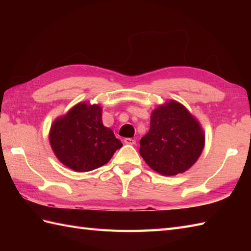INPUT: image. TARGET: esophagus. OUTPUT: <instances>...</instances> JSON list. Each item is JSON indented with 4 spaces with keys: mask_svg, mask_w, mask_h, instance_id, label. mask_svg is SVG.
Instances as JSON below:
<instances>
[{
    "mask_svg": "<svg viewBox=\"0 0 251 251\" xmlns=\"http://www.w3.org/2000/svg\"><path fill=\"white\" fill-rule=\"evenodd\" d=\"M124 142L126 145H136V140L132 139V138H125Z\"/></svg>",
    "mask_w": 251,
    "mask_h": 251,
    "instance_id": "obj_1",
    "label": "esophagus"
}]
</instances>
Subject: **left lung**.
<instances>
[{
    "mask_svg": "<svg viewBox=\"0 0 251 251\" xmlns=\"http://www.w3.org/2000/svg\"><path fill=\"white\" fill-rule=\"evenodd\" d=\"M205 137L190 112L177 101L152 112L150 130L140 140V155L153 170L164 176L184 173L204 149Z\"/></svg>",
    "mask_w": 251,
    "mask_h": 251,
    "instance_id": "1",
    "label": "left lung"
}]
</instances>
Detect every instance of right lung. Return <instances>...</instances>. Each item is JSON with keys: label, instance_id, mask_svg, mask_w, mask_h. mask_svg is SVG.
I'll use <instances>...</instances> for the list:
<instances>
[{"label": "right lung", "instance_id": "obj_1", "mask_svg": "<svg viewBox=\"0 0 251 251\" xmlns=\"http://www.w3.org/2000/svg\"><path fill=\"white\" fill-rule=\"evenodd\" d=\"M50 146L58 159L74 172H90L108 163L123 147L104 127L101 108L78 103L51 126Z\"/></svg>", "mask_w": 251, "mask_h": 251}]
</instances>
